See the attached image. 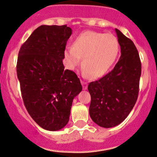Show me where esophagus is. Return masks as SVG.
<instances>
[{"label": "esophagus", "instance_id": "34e87169", "mask_svg": "<svg viewBox=\"0 0 157 157\" xmlns=\"http://www.w3.org/2000/svg\"><path fill=\"white\" fill-rule=\"evenodd\" d=\"M81 83H82V88H83L84 90H86L87 89V87H88V84H87V82H84L83 80H81Z\"/></svg>", "mask_w": 157, "mask_h": 157}]
</instances>
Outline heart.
Wrapping results in <instances>:
<instances>
[{
	"mask_svg": "<svg viewBox=\"0 0 157 157\" xmlns=\"http://www.w3.org/2000/svg\"><path fill=\"white\" fill-rule=\"evenodd\" d=\"M119 52V43L114 35L88 31L75 39L71 48L64 51L69 69H75L82 58L83 74L94 78L104 76L116 62Z\"/></svg>",
	"mask_w": 157,
	"mask_h": 157,
	"instance_id": "b5f03b06",
	"label": "heart"
}]
</instances>
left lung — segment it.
I'll use <instances>...</instances> for the list:
<instances>
[{"label": "left lung", "instance_id": "left-lung-1", "mask_svg": "<svg viewBox=\"0 0 157 157\" xmlns=\"http://www.w3.org/2000/svg\"><path fill=\"white\" fill-rule=\"evenodd\" d=\"M121 47V57L114 69L88 86L91 101L89 114L93 121L104 128L124 121L137 101L141 75L138 51L133 41L115 29Z\"/></svg>", "mask_w": 157, "mask_h": 157}]
</instances>
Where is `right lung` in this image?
<instances>
[{"instance_id": "add662e5", "label": "right lung", "mask_w": 157, "mask_h": 157, "mask_svg": "<svg viewBox=\"0 0 157 157\" xmlns=\"http://www.w3.org/2000/svg\"><path fill=\"white\" fill-rule=\"evenodd\" d=\"M72 30L64 25H41L22 45L17 74L22 99L33 121L44 129L58 131L69 120L74 98L82 88L63 60Z\"/></svg>"}]
</instances>
